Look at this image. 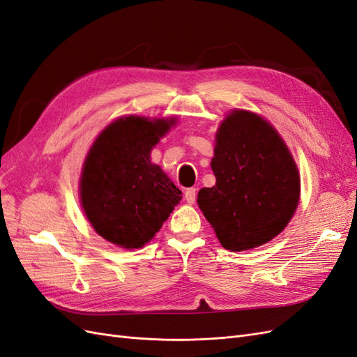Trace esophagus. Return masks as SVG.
<instances>
[{"label": "esophagus", "mask_w": 357, "mask_h": 357, "mask_svg": "<svg viewBox=\"0 0 357 357\" xmlns=\"http://www.w3.org/2000/svg\"><path fill=\"white\" fill-rule=\"evenodd\" d=\"M185 199H186L189 204L195 202V199H197V189H195V188L186 189V192H185Z\"/></svg>", "instance_id": "obj_1"}]
</instances>
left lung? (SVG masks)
<instances>
[{
  "mask_svg": "<svg viewBox=\"0 0 357 357\" xmlns=\"http://www.w3.org/2000/svg\"><path fill=\"white\" fill-rule=\"evenodd\" d=\"M213 188H202L198 205L220 244L232 252L271 241L294 215L301 180L294 158L261 116L235 110L215 135Z\"/></svg>",
  "mask_w": 357,
  "mask_h": 357,
  "instance_id": "1",
  "label": "left lung"
}]
</instances>
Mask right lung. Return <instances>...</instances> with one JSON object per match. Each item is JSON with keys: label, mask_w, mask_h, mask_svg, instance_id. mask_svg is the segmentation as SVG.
<instances>
[{"label": "right lung", "mask_w": 357, "mask_h": 357, "mask_svg": "<svg viewBox=\"0 0 357 357\" xmlns=\"http://www.w3.org/2000/svg\"><path fill=\"white\" fill-rule=\"evenodd\" d=\"M174 121L128 116L95 139L80 180L83 210L102 238L138 248L153 238L181 199L150 152Z\"/></svg>", "instance_id": "add662e5"}]
</instances>
